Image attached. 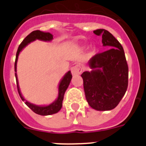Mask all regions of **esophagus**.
I'll list each match as a JSON object with an SVG mask.
<instances>
[{"mask_svg": "<svg viewBox=\"0 0 146 146\" xmlns=\"http://www.w3.org/2000/svg\"><path fill=\"white\" fill-rule=\"evenodd\" d=\"M71 72L73 75H77V74H80L82 72V67L80 65H75L71 68Z\"/></svg>", "mask_w": 146, "mask_h": 146, "instance_id": "34e87169", "label": "esophagus"}]
</instances>
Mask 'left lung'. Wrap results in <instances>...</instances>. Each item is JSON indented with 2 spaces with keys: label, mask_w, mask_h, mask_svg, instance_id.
<instances>
[{
  "label": "left lung",
  "mask_w": 146,
  "mask_h": 146,
  "mask_svg": "<svg viewBox=\"0 0 146 146\" xmlns=\"http://www.w3.org/2000/svg\"><path fill=\"white\" fill-rule=\"evenodd\" d=\"M94 33L102 35L103 46L110 49L91 58L88 63L91 71L81 74L85 94L93 109L111 110L119 104L127 89L128 65L123 47L111 33L104 29Z\"/></svg>",
  "instance_id": "left-lung-1"
}]
</instances>
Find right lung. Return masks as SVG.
Masks as SVG:
<instances>
[{"label":"right lung","mask_w":146,"mask_h":146,"mask_svg":"<svg viewBox=\"0 0 146 146\" xmlns=\"http://www.w3.org/2000/svg\"><path fill=\"white\" fill-rule=\"evenodd\" d=\"M52 38H53V36L50 33H48V32H43L41 31H34L31 32L29 35H28L25 37V39L23 40L22 43L20 44V46H19V47H18L15 63V77H16L17 86L18 93L20 94V98H21V99L23 102H25V104L30 109H31L35 113H36L38 115H50L55 114V113H57L61 109L64 94H65V91H66L67 88L69 87V85L72 78V73H71L70 71H69L67 73H66L65 75L64 76V77L60 80L58 86V95L57 99H55L53 102L49 104V105L38 106V105L33 104L28 102L27 100H25V98L23 97V95H22L21 92H20V87H19L17 74V63L18 56H19L20 52L26 47L27 45L29 44L31 42H33V41L36 39L44 41V42H50V41H52Z\"/></svg>","instance_id":"add662e5"}]
</instances>
